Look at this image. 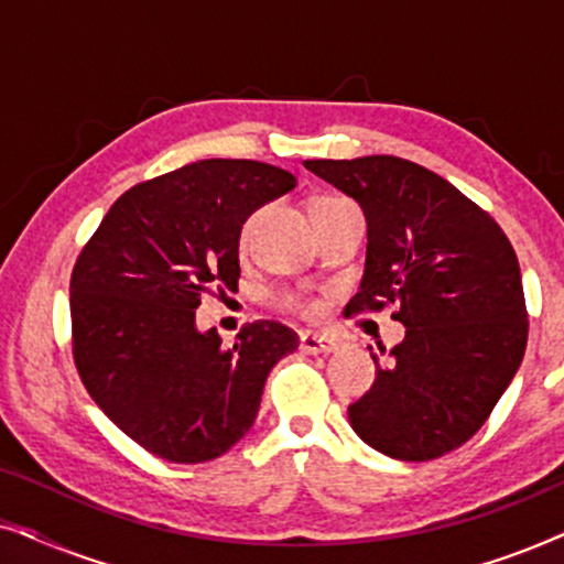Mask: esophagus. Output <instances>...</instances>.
<instances>
[{
    "mask_svg": "<svg viewBox=\"0 0 564 564\" xmlns=\"http://www.w3.org/2000/svg\"><path fill=\"white\" fill-rule=\"evenodd\" d=\"M300 349L305 354H330L336 349V338L305 330V334H300Z\"/></svg>",
    "mask_w": 564,
    "mask_h": 564,
    "instance_id": "obj_1",
    "label": "esophagus"
}]
</instances>
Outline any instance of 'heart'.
I'll use <instances>...</instances> for the list:
<instances>
[{
  "mask_svg": "<svg viewBox=\"0 0 564 564\" xmlns=\"http://www.w3.org/2000/svg\"><path fill=\"white\" fill-rule=\"evenodd\" d=\"M330 199H338V197H323V199H318V203H315V207L318 205H323V203H330ZM259 215L261 213H253L249 220L243 223V228H241V236H238V246H241V251H246L251 246V236H253V228H257V223H259ZM288 307H292V311H297V313H305V315H313L315 313V305L313 303H307V300H288Z\"/></svg>",
  "mask_w": 564,
  "mask_h": 564,
  "instance_id": "heart-1",
  "label": "heart"
}]
</instances>
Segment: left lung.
<instances>
[{"label":"left lung","instance_id":"1","mask_svg":"<svg viewBox=\"0 0 564 564\" xmlns=\"http://www.w3.org/2000/svg\"><path fill=\"white\" fill-rule=\"evenodd\" d=\"M303 164L365 210V276L349 311L395 305L405 326L388 359L372 354L377 375L349 405L351 429L392 459L444 457L488 421L527 351L513 246L480 205L413 161Z\"/></svg>","mask_w":564,"mask_h":564}]
</instances>
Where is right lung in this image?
Returning a JSON list of instances; mask_svg holds the SVG:
<instances>
[{
  "mask_svg": "<svg viewBox=\"0 0 564 564\" xmlns=\"http://www.w3.org/2000/svg\"><path fill=\"white\" fill-rule=\"evenodd\" d=\"M280 166L205 159L130 187L72 272L74 361L102 413L145 452L195 465L226 454L259 413L272 367L297 349L276 321L234 346L197 330L205 292L236 290L238 236L261 205L295 189Z\"/></svg>",
  "mask_w": 564,
  "mask_h": 564,
  "instance_id": "add662e5",
  "label": "right lung"
}]
</instances>
